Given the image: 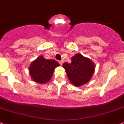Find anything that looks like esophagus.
<instances>
[{"label": "esophagus", "instance_id": "esophagus-1", "mask_svg": "<svg viewBox=\"0 0 124 124\" xmlns=\"http://www.w3.org/2000/svg\"><path fill=\"white\" fill-rule=\"evenodd\" d=\"M64 62V60H61L59 62V63L60 64V65H62Z\"/></svg>", "mask_w": 124, "mask_h": 124}]
</instances>
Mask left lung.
<instances>
[{"mask_svg":"<svg viewBox=\"0 0 124 124\" xmlns=\"http://www.w3.org/2000/svg\"><path fill=\"white\" fill-rule=\"evenodd\" d=\"M71 60L70 63L66 62L62 64L70 82L76 86L89 82L95 71L94 62L81 54H76Z\"/></svg>","mask_w":124,"mask_h":124,"instance_id":"8db88e82","label":"left lung"}]
</instances>
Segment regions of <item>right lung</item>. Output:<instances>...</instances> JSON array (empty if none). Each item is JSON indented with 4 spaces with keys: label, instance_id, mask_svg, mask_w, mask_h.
I'll return each mask as SVG.
<instances>
[{
    "label": "right lung",
    "instance_id": "right-lung-1",
    "mask_svg": "<svg viewBox=\"0 0 124 124\" xmlns=\"http://www.w3.org/2000/svg\"><path fill=\"white\" fill-rule=\"evenodd\" d=\"M60 64L54 60H49L40 55L33 61L29 68V74L33 81L43 84L50 81L55 67Z\"/></svg>",
    "mask_w": 124,
    "mask_h": 124
}]
</instances>
